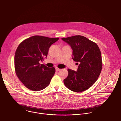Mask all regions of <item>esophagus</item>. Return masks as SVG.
I'll list each match as a JSON object with an SVG mask.
<instances>
[{"label": "esophagus", "instance_id": "1", "mask_svg": "<svg viewBox=\"0 0 121 121\" xmlns=\"http://www.w3.org/2000/svg\"><path fill=\"white\" fill-rule=\"evenodd\" d=\"M61 69H59V68H57V67H56V71H60Z\"/></svg>", "mask_w": 121, "mask_h": 121}]
</instances>
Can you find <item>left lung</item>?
<instances>
[{"label":"left lung","instance_id":"1","mask_svg":"<svg viewBox=\"0 0 121 121\" xmlns=\"http://www.w3.org/2000/svg\"><path fill=\"white\" fill-rule=\"evenodd\" d=\"M62 40L71 46L73 60L79 63L77 71L67 70L68 75L64 80V84L76 92L87 90L96 81L101 71L102 64L99 47L96 43L81 35Z\"/></svg>","mask_w":121,"mask_h":121}]
</instances>
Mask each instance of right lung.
Returning a JSON list of instances; mask_svg holds the SVG:
<instances>
[{
	"mask_svg": "<svg viewBox=\"0 0 121 121\" xmlns=\"http://www.w3.org/2000/svg\"><path fill=\"white\" fill-rule=\"evenodd\" d=\"M58 39L35 35L25 39L17 48L14 57L16 74L28 89L40 91L49 85L56 69L39 62L46 58L50 47Z\"/></svg>",
	"mask_w": 121,
	"mask_h": 121,
	"instance_id": "right-lung-1",
	"label": "right lung"
}]
</instances>
